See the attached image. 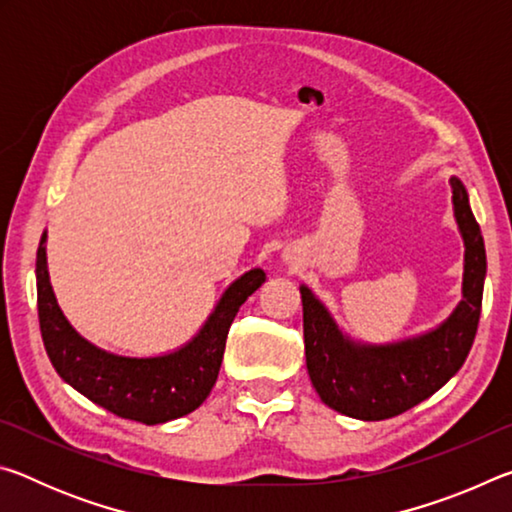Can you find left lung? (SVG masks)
I'll return each mask as SVG.
<instances>
[{
	"label": "left lung",
	"instance_id": "left-lung-1",
	"mask_svg": "<svg viewBox=\"0 0 512 512\" xmlns=\"http://www.w3.org/2000/svg\"><path fill=\"white\" fill-rule=\"evenodd\" d=\"M456 228L463 239V298L443 323L400 341L366 343L336 323L307 284H300L307 372L329 409L357 420H386L440 391L470 354L481 316L485 246L463 180L449 178Z\"/></svg>",
	"mask_w": 512,
	"mask_h": 512
}]
</instances>
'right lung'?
Wrapping results in <instances>:
<instances>
[{
    "mask_svg": "<svg viewBox=\"0 0 512 512\" xmlns=\"http://www.w3.org/2000/svg\"><path fill=\"white\" fill-rule=\"evenodd\" d=\"M38 316L51 366L90 402L126 420L162 424L192 413L210 395L223 361L225 339L239 307L266 282L250 268L216 300L198 332L180 348L151 357H128L85 339L60 309L47 266V230L36 257Z\"/></svg>",
    "mask_w": 512,
    "mask_h": 512,
    "instance_id": "right-lung-1",
    "label": "right lung"
}]
</instances>
